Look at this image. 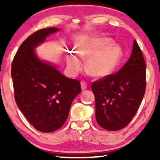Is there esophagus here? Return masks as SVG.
Listing matches in <instances>:
<instances>
[{
	"mask_svg": "<svg viewBox=\"0 0 160 160\" xmlns=\"http://www.w3.org/2000/svg\"><path fill=\"white\" fill-rule=\"evenodd\" d=\"M81 89L82 90H85V89H87V83L85 81H82L81 82Z\"/></svg>",
	"mask_w": 160,
	"mask_h": 160,
	"instance_id": "obj_1",
	"label": "esophagus"
}]
</instances>
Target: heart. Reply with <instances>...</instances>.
I'll return each instance as SVG.
<instances>
[{"label": "heart", "instance_id": "obj_1", "mask_svg": "<svg viewBox=\"0 0 160 160\" xmlns=\"http://www.w3.org/2000/svg\"><path fill=\"white\" fill-rule=\"evenodd\" d=\"M76 50L82 58L90 57L86 63V70L95 78H104L112 74L124 58L122 47L113 43L112 39L107 37L82 38L77 42ZM67 62L73 71H78L82 66L80 58L74 52L68 55Z\"/></svg>", "mask_w": 160, "mask_h": 160}]
</instances>
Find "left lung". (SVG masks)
Returning <instances> with one entry per match:
<instances>
[{"mask_svg": "<svg viewBox=\"0 0 160 160\" xmlns=\"http://www.w3.org/2000/svg\"><path fill=\"white\" fill-rule=\"evenodd\" d=\"M91 88L99 126L108 131L126 127L137 113L146 89V63L136 40L123 67L93 82Z\"/></svg>", "mask_w": 160, "mask_h": 160, "instance_id": "obj_1", "label": "left lung"}]
</instances>
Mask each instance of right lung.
I'll return each instance as SVG.
<instances>
[{"instance_id": "obj_1", "label": "right lung", "mask_w": 160, "mask_h": 160, "mask_svg": "<svg viewBox=\"0 0 160 160\" xmlns=\"http://www.w3.org/2000/svg\"><path fill=\"white\" fill-rule=\"evenodd\" d=\"M57 28L40 29L22 43L14 56L11 75L16 104L32 126L42 132L61 128L73 100L81 92L80 82L66 78L34 52Z\"/></svg>"}]
</instances>
